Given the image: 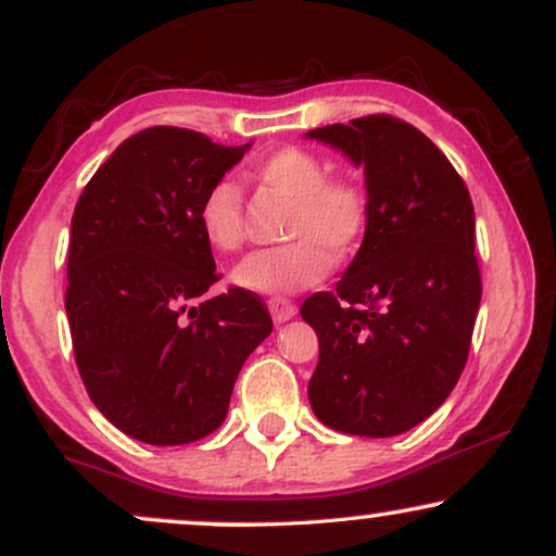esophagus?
<instances>
[{
	"mask_svg": "<svg viewBox=\"0 0 556 556\" xmlns=\"http://www.w3.org/2000/svg\"><path fill=\"white\" fill-rule=\"evenodd\" d=\"M266 305H269L271 318H274V321H277V324L290 321V318L298 314L295 303H292L290 298H282V295H274V298H269V300H266Z\"/></svg>",
	"mask_w": 556,
	"mask_h": 556,
	"instance_id": "esophagus-1",
	"label": "esophagus"
}]
</instances>
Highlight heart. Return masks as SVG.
Segmentation results:
<instances>
[{
	"instance_id": "heart-1",
	"label": "heart",
	"mask_w": 556,
	"mask_h": 556,
	"mask_svg": "<svg viewBox=\"0 0 556 556\" xmlns=\"http://www.w3.org/2000/svg\"><path fill=\"white\" fill-rule=\"evenodd\" d=\"M253 177L292 201L282 238L274 251L248 256L232 279L253 292H298L321 282L331 264L348 261L366 240L374 219L371 188L353 175H329L327 159L300 146H285L253 164ZM203 240L219 253H238L242 198L238 185L216 180L198 203Z\"/></svg>"
}]
</instances>
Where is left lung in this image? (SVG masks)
I'll list each match as a JSON object with an SVG mask.
<instances>
[{
	"label": "left lung",
	"instance_id": "obj_1",
	"mask_svg": "<svg viewBox=\"0 0 556 556\" xmlns=\"http://www.w3.org/2000/svg\"><path fill=\"white\" fill-rule=\"evenodd\" d=\"M308 136L363 164L374 195L337 290L300 308L318 337L311 407L334 431L397 437L450 397L468 363L481 305L473 201L450 159L392 114Z\"/></svg>",
	"mask_w": 556,
	"mask_h": 556
}]
</instances>
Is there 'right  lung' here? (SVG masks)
Masks as SVG:
<instances>
[{
	"instance_id": "right-lung-1",
	"label": "right lung",
	"mask_w": 556,
	"mask_h": 556,
	"mask_svg": "<svg viewBox=\"0 0 556 556\" xmlns=\"http://www.w3.org/2000/svg\"><path fill=\"white\" fill-rule=\"evenodd\" d=\"M248 146L156 125L127 138L75 203L65 308L88 397L138 442L190 444L227 418L242 363L271 334L264 300L222 279L198 203Z\"/></svg>"
}]
</instances>
